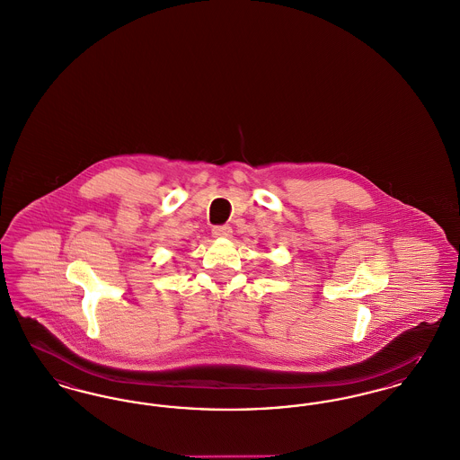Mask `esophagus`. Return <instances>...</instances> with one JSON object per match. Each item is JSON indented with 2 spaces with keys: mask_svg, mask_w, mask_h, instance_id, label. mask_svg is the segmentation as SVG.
I'll use <instances>...</instances> for the list:
<instances>
[{
  "mask_svg": "<svg viewBox=\"0 0 460 460\" xmlns=\"http://www.w3.org/2000/svg\"><path fill=\"white\" fill-rule=\"evenodd\" d=\"M231 233H233V229H231L229 226H216V227L212 229V234H214L216 238H229Z\"/></svg>",
  "mask_w": 460,
  "mask_h": 460,
  "instance_id": "34e87169",
  "label": "esophagus"
}]
</instances>
